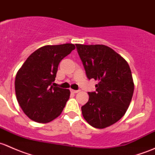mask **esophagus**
Instances as JSON below:
<instances>
[{"instance_id":"esophagus-1","label":"esophagus","mask_w":155,"mask_h":155,"mask_svg":"<svg viewBox=\"0 0 155 155\" xmlns=\"http://www.w3.org/2000/svg\"><path fill=\"white\" fill-rule=\"evenodd\" d=\"M70 91L73 94H76V93H78V92L80 91L79 90H73V89H71V90H70Z\"/></svg>"}]
</instances>
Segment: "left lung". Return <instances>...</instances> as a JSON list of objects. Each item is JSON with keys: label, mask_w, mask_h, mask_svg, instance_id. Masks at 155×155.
I'll use <instances>...</instances> for the list:
<instances>
[{"label": "left lung", "mask_w": 155, "mask_h": 155, "mask_svg": "<svg viewBox=\"0 0 155 155\" xmlns=\"http://www.w3.org/2000/svg\"><path fill=\"white\" fill-rule=\"evenodd\" d=\"M87 79L98 81L96 91L88 92L82 107L85 121L95 128L116 123L124 115L134 94L129 64L112 48L104 45L76 44Z\"/></svg>", "instance_id": "obj_1"}]
</instances>
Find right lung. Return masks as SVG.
<instances>
[{
    "label": "right lung",
    "mask_w": 155,
    "mask_h": 155,
    "mask_svg": "<svg viewBox=\"0 0 155 155\" xmlns=\"http://www.w3.org/2000/svg\"><path fill=\"white\" fill-rule=\"evenodd\" d=\"M75 48L72 43L43 46L34 51L17 72L16 99L33 121L48 123L63 111L70 91L53 85L59 63Z\"/></svg>",
    "instance_id": "1"
}]
</instances>
